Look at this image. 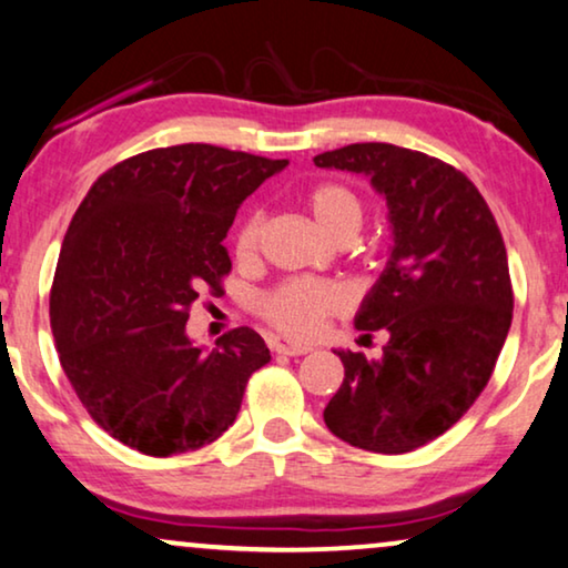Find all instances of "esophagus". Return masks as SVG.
Instances as JSON below:
<instances>
[{"mask_svg": "<svg viewBox=\"0 0 568 568\" xmlns=\"http://www.w3.org/2000/svg\"><path fill=\"white\" fill-rule=\"evenodd\" d=\"M270 347L280 355H306L308 351H312V345L291 343V339H285V337H270Z\"/></svg>", "mask_w": 568, "mask_h": 568, "instance_id": "obj_1", "label": "esophagus"}]
</instances>
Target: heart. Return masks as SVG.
I'll return each mask as SVG.
<instances>
[{
    "label": "heart",
    "mask_w": 568,
    "mask_h": 568,
    "mask_svg": "<svg viewBox=\"0 0 568 568\" xmlns=\"http://www.w3.org/2000/svg\"><path fill=\"white\" fill-rule=\"evenodd\" d=\"M304 205L316 225L335 241L351 239L361 229L363 196L345 181H320L304 192ZM264 213H248L233 236V254L241 264H252L260 256ZM347 296L335 283L324 280H285L264 293L260 301L262 320L288 337H314L329 316L343 314Z\"/></svg>",
    "instance_id": "b5f03b06"
}]
</instances>
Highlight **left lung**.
Returning <instances> with one entry per match:
<instances>
[{"label": "left lung", "mask_w": 568, "mask_h": 568, "mask_svg": "<svg viewBox=\"0 0 568 568\" xmlns=\"http://www.w3.org/2000/svg\"><path fill=\"white\" fill-rule=\"evenodd\" d=\"M314 163L372 176L395 236L355 316L389 343L376 361L337 351L345 379L324 423L351 447L405 455L455 426L494 374L514 308L501 231L463 171L418 150L355 142Z\"/></svg>", "instance_id": "1"}]
</instances>
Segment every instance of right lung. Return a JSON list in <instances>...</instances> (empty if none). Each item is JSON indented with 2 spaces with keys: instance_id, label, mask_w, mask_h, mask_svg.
Here are the masks:
<instances>
[{
  "instance_id": "1",
  "label": "right lung",
  "mask_w": 568,
  "mask_h": 568,
  "mask_svg": "<svg viewBox=\"0 0 568 568\" xmlns=\"http://www.w3.org/2000/svg\"><path fill=\"white\" fill-rule=\"evenodd\" d=\"M285 165L189 142L126 158L80 202L51 285V332L82 407L126 447L184 455L236 420L267 345L239 327L202 351L186 320L231 272L223 239L239 205Z\"/></svg>"
}]
</instances>
